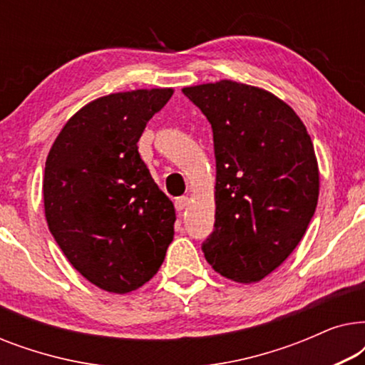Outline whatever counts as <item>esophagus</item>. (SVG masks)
<instances>
[{"mask_svg": "<svg viewBox=\"0 0 365 365\" xmlns=\"http://www.w3.org/2000/svg\"><path fill=\"white\" fill-rule=\"evenodd\" d=\"M187 204H189V197L187 196H182V197H178L176 199V204H174V206H176V211L178 212H182L184 209L187 207Z\"/></svg>", "mask_w": 365, "mask_h": 365, "instance_id": "34e87169", "label": "esophagus"}]
</instances>
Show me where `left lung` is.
Wrapping results in <instances>:
<instances>
[{
    "mask_svg": "<svg viewBox=\"0 0 365 365\" xmlns=\"http://www.w3.org/2000/svg\"><path fill=\"white\" fill-rule=\"evenodd\" d=\"M182 93L214 138L216 222L204 257L231 281H261L296 249L316 212L311 136L294 109L266 89L222 79Z\"/></svg>",
    "mask_w": 365,
    "mask_h": 365,
    "instance_id": "obj_1",
    "label": "left lung"
}]
</instances>
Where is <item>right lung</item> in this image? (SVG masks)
Wrapping results in <instances>:
<instances>
[{
	"mask_svg": "<svg viewBox=\"0 0 365 365\" xmlns=\"http://www.w3.org/2000/svg\"><path fill=\"white\" fill-rule=\"evenodd\" d=\"M171 88L114 93L64 124L43 178L48 227L73 267L108 292L136 291L159 271L176 211L139 156Z\"/></svg>",
	"mask_w": 365,
	"mask_h": 365,
	"instance_id": "1",
	"label": "right lung"
}]
</instances>
